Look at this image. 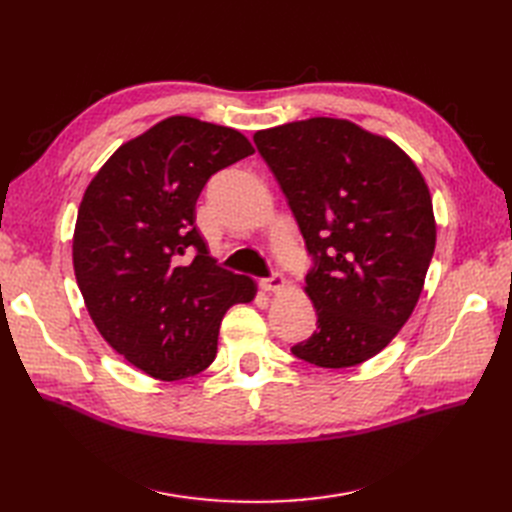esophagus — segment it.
I'll use <instances>...</instances> for the list:
<instances>
[{
	"label": "esophagus",
	"instance_id": "1",
	"mask_svg": "<svg viewBox=\"0 0 512 512\" xmlns=\"http://www.w3.org/2000/svg\"><path fill=\"white\" fill-rule=\"evenodd\" d=\"M284 286H286V280H284V275H280V273H273V275L262 277V280H260V288L267 290V292L282 290Z\"/></svg>",
	"mask_w": 512,
	"mask_h": 512
}]
</instances>
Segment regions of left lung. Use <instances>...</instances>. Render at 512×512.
<instances>
[{
	"instance_id": "1",
	"label": "left lung",
	"mask_w": 512,
	"mask_h": 512,
	"mask_svg": "<svg viewBox=\"0 0 512 512\" xmlns=\"http://www.w3.org/2000/svg\"><path fill=\"white\" fill-rule=\"evenodd\" d=\"M254 143L288 200L312 269V337L290 350L342 369L389 346L421 297L436 247L427 183L389 138L314 117L260 130Z\"/></svg>"
}]
</instances>
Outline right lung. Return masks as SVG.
Here are the masks:
<instances>
[{"label":"right lung","instance_id":"right-lung-1","mask_svg":"<svg viewBox=\"0 0 512 512\" xmlns=\"http://www.w3.org/2000/svg\"><path fill=\"white\" fill-rule=\"evenodd\" d=\"M252 153L241 132L177 115L121 145L87 185L76 284L108 346L153 378L207 369L226 309L254 299L256 284L222 269L194 224L207 181Z\"/></svg>","mask_w":512,"mask_h":512}]
</instances>
